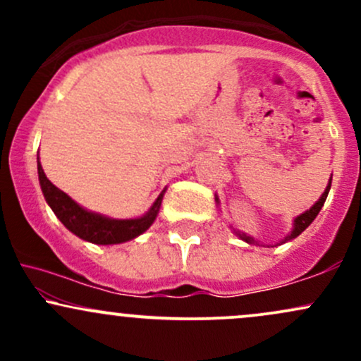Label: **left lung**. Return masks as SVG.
I'll use <instances>...</instances> for the list:
<instances>
[{
    "label": "left lung",
    "mask_w": 361,
    "mask_h": 361,
    "mask_svg": "<svg viewBox=\"0 0 361 361\" xmlns=\"http://www.w3.org/2000/svg\"><path fill=\"white\" fill-rule=\"evenodd\" d=\"M331 180H333V176L329 178V183H327L324 193H322L321 197H319V200L316 202V204L310 207L309 210H305V212H302L300 215H297V217L293 219L292 231H290V233H288L287 235H285V238L281 239V241L276 243V246H280V244L288 243V241H292V239H295L297 235H300L302 233H304L305 229H307L310 224L314 222V219L317 217V214L321 212L322 205H324V202H326V198H327V193H329V190H331ZM215 202H217V205H219V197H215ZM234 234L238 235L239 239H243L244 243H247V244H259L258 241H255V238H251V235H247L246 233H241V231H235V229H234ZM271 247H273V246H271Z\"/></svg>",
    "instance_id": "left-lung-1"
}]
</instances>
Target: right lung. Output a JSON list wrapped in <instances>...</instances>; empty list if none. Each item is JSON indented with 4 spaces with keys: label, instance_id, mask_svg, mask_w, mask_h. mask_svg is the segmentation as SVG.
I'll list each match as a JSON object with an SVG mask.
<instances>
[{
    "label": "right lung",
    "instance_id": "obj_1",
    "mask_svg": "<svg viewBox=\"0 0 361 361\" xmlns=\"http://www.w3.org/2000/svg\"><path fill=\"white\" fill-rule=\"evenodd\" d=\"M37 171H39V183L45 202L56 214V217L64 224L66 229L71 231L82 241L102 244V246L132 241L137 235L146 233L152 226V222L156 221L164 192H166V188H164L154 200V204L151 205V209L137 219H111L85 209L78 202H74L68 193L52 185L51 180L45 176L42 164L39 161V154H37Z\"/></svg>",
    "mask_w": 361,
    "mask_h": 361
}]
</instances>
